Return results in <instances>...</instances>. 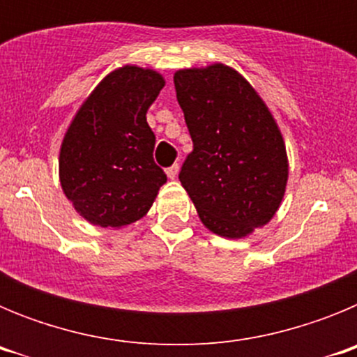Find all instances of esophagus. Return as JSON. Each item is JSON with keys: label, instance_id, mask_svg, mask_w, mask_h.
I'll use <instances>...</instances> for the list:
<instances>
[{"label": "esophagus", "instance_id": "34e87169", "mask_svg": "<svg viewBox=\"0 0 357 357\" xmlns=\"http://www.w3.org/2000/svg\"><path fill=\"white\" fill-rule=\"evenodd\" d=\"M176 173H178V164H173V166H169L168 169H166V175H168V178H175Z\"/></svg>", "mask_w": 357, "mask_h": 357}]
</instances>
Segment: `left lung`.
Wrapping results in <instances>:
<instances>
[{
  "instance_id": "8db88e82",
  "label": "left lung",
  "mask_w": 357,
  "mask_h": 357,
  "mask_svg": "<svg viewBox=\"0 0 357 357\" xmlns=\"http://www.w3.org/2000/svg\"><path fill=\"white\" fill-rule=\"evenodd\" d=\"M173 82L193 139L178 178L207 229L245 238L272 220L284 197L288 157L275 119L229 66L181 69Z\"/></svg>"
}]
</instances>
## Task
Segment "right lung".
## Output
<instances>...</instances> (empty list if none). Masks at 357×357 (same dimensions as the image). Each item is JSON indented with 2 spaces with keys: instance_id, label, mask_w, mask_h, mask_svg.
I'll list each match as a JSON object with an SVG mask.
<instances>
[{
  "instance_id": "1",
  "label": "right lung",
  "mask_w": 357,
  "mask_h": 357,
  "mask_svg": "<svg viewBox=\"0 0 357 357\" xmlns=\"http://www.w3.org/2000/svg\"><path fill=\"white\" fill-rule=\"evenodd\" d=\"M164 78L125 66L107 75L84 102L61 146L59 172L68 200L93 225L119 229L143 218L166 184L153 160L155 134L146 110Z\"/></svg>"
}]
</instances>
